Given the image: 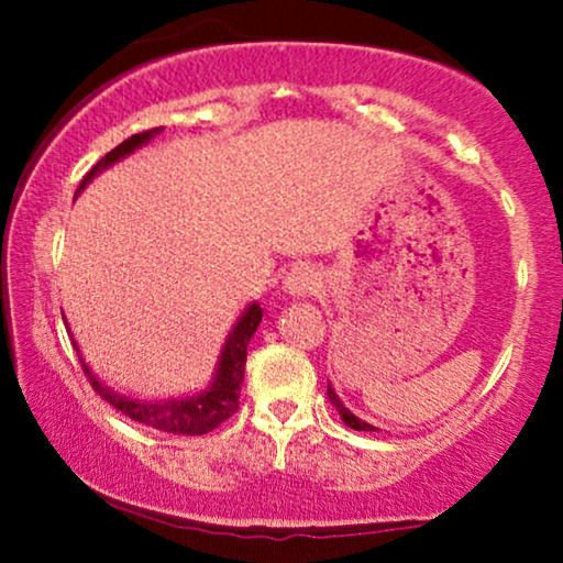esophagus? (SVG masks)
I'll return each mask as SVG.
<instances>
[{
  "mask_svg": "<svg viewBox=\"0 0 563 563\" xmlns=\"http://www.w3.org/2000/svg\"><path fill=\"white\" fill-rule=\"evenodd\" d=\"M320 287H322L320 274L314 272L312 266H307V264L295 266L287 276H284V289H287L291 297L314 295V291H318Z\"/></svg>",
  "mask_w": 563,
  "mask_h": 563,
  "instance_id": "esophagus-1",
  "label": "esophagus"
}]
</instances>
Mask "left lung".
I'll list each match as a JSON object with an SVG mask.
<instances>
[{
	"label": "left lung",
	"instance_id": "obj_1",
	"mask_svg": "<svg viewBox=\"0 0 563 563\" xmlns=\"http://www.w3.org/2000/svg\"><path fill=\"white\" fill-rule=\"evenodd\" d=\"M328 397H330V402H333V405H335V410H338V412H341V418H343V422H345V426H349V428H353V430H368V433H372V430H376L374 426H368V422H364V420H358V418H356V415H353V412H349V407H343V402H341V399H338V395H335V391H333V389H330V384H328Z\"/></svg>",
	"mask_w": 563,
	"mask_h": 563
}]
</instances>
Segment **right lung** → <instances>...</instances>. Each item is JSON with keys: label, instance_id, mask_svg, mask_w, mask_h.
Segmentation results:
<instances>
[{"label": "right lung", "instance_id": "1", "mask_svg": "<svg viewBox=\"0 0 563 563\" xmlns=\"http://www.w3.org/2000/svg\"><path fill=\"white\" fill-rule=\"evenodd\" d=\"M158 133V128L143 130V133L130 135L128 141H122L118 148H112L104 158H99L91 172L84 176L79 184V191L84 184L95 179V174L102 172V168L112 166L114 161L125 158L128 153L141 148L143 143H148L153 135ZM264 318V310L258 305H251L249 310L241 314L233 333L228 335L225 351L220 356L218 374H214L212 387L202 391V395L189 397V399H168V402H141V399L122 397L118 391L102 387L97 382V376L84 366V374L89 376V384L104 402H110L114 410L128 415L130 420L143 422V426H151L156 430H164V433H179V435H202L210 433L218 426H222L228 418H233L238 412V397H241V384H243V372H245V356H249V341L256 333L258 322Z\"/></svg>", "mask_w": 563, "mask_h": 563}]
</instances>
